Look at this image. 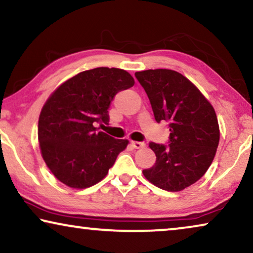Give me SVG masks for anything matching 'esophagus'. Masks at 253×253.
Instances as JSON below:
<instances>
[{
  "mask_svg": "<svg viewBox=\"0 0 253 253\" xmlns=\"http://www.w3.org/2000/svg\"><path fill=\"white\" fill-rule=\"evenodd\" d=\"M131 146L134 148H141V147H145V143H143V141L131 140Z\"/></svg>",
  "mask_w": 253,
  "mask_h": 253,
  "instance_id": "obj_1",
  "label": "esophagus"
}]
</instances>
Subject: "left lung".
I'll return each mask as SVG.
<instances>
[{"label": "left lung", "mask_w": 253, "mask_h": 253, "mask_svg": "<svg viewBox=\"0 0 253 253\" xmlns=\"http://www.w3.org/2000/svg\"><path fill=\"white\" fill-rule=\"evenodd\" d=\"M150 99L155 121L169 123L168 145L150 143L157 155L145 169L147 181L167 191H182L210 168L220 140L213 106L184 76L168 69L134 74Z\"/></svg>", "instance_id": "8db88e82"}]
</instances>
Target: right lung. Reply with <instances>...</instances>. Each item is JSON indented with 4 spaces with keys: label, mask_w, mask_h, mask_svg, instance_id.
<instances>
[{
    "label": "right lung",
    "mask_w": 253,
    "mask_h": 253,
    "mask_svg": "<svg viewBox=\"0 0 253 253\" xmlns=\"http://www.w3.org/2000/svg\"><path fill=\"white\" fill-rule=\"evenodd\" d=\"M133 84L126 70L101 67L74 76L51 93L41 109L38 138L41 155L58 181L85 189L106 177L129 141L95 126L108 124L114 96Z\"/></svg>",
    "instance_id": "obj_1"
}]
</instances>
